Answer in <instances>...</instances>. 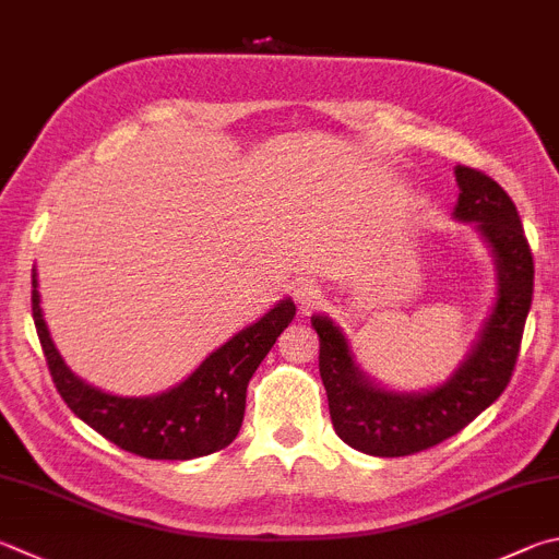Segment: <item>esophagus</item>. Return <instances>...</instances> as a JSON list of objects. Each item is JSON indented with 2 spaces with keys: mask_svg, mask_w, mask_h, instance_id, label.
I'll use <instances>...</instances> for the list:
<instances>
[{
  "mask_svg": "<svg viewBox=\"0 0 559 559\" xmlns=\"http://www.w3.org/2000/svg\"><path fill=\"white\" fill-rule=\"evenodd\" d=\"M293 298H296L302 310H310L322 300V290L320 286H314L312 281H298V286L293 288Z\"/></svg>",
  "mask_w": 559,
  "mask_h": 559,
  "instance_id": "esophagus-1",
  "label": "esophagus"
}]
</instances>
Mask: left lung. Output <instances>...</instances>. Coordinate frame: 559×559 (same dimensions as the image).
Masks as SVG:
<instances>
[{
  "label": "left lung",
  "instance_id": "left-lung-1",
  "mask_svg": "<svg viewBox=\"0 0 559 559\" xmlns=\"http://www.w3.org/2000/svg\"><path fill=\"white\" fill-rule=\"evenodd\" d=\"M454 219L472 222L493 253L496 302L479 337L450 379L428 391H391L359 369L344 332L312 314L320 337V377L334 432L371 456H405L435 448L499 399L519 359L533 302V253L519 210L499 182L469 166L454 168Z\"/></svg>",
  "mask_w": 559,
  "mask_h": 559
}]
</instances>
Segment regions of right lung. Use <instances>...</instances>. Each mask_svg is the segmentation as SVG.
Instances as JSON below:
<instances>
[{"mask_svg": "<svg viewBox=\"0 0 559 559\" xmlns=\"http://www.w3.org/2000/svg\"><path fill=\"white\" fill-rule=\"evenodd\" d=\"M32 310L50 377L60 399L80 420L117 448L146 460H195L217 452L237 438L247 408V385L296 318L290 298L278 300L263 318L237 332L174 389L156 395H111L78 379L60 357L32 273Z\"/></svg>", "mask_w": 559, "mask_h": 559, "instance_id": "add662e5", "label": "right lung"}]
</instances>
